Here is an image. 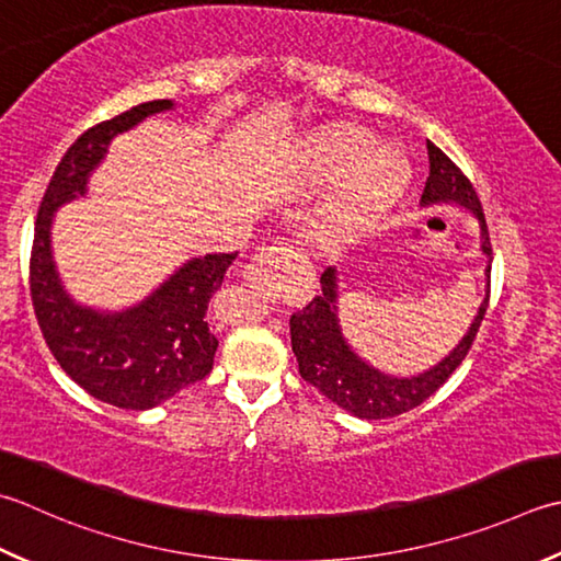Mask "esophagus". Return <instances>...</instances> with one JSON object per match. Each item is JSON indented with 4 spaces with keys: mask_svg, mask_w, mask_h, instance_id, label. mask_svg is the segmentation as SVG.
Here are the masks:
<instances>
[{
    "mask_svg": "<svg viewBox=\"0 0 561 561\" xmlns=\"http://www.w3.org/2000/svg\"><path fill=\"white\" fill-rule=\"evenodd\" d=\"M304 262V255H299L289 243H274L270 248H262L257 255L248 262L243 267V279L250 289L265 291L272 287V282L277 279L282 272L299 270Z\"/></svg>",
    "mask_w": 561,
    "mask_h": 561,
    "instance_id": "esophagus-1",
    "label": "esophagus"
}]
</instances>
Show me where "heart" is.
Segmentation results:
<instances>
[{
  "mask_svg": "<svg viewBox=\"0 0 561 561\" xmlns=\"http://www.w3.org/2000/svg\"><path fill=\"white\" fill-rule=\"evenodd\" d=\"M379 147L375 134L357 126H325L306 138L296 152V184L328 186L343 182L323 211V230L347 238L375 226L401 199L411 168L399 150Z\"/></svg>",
  "mask_w": 561,
  "mask_h": 561,
  "instance_id": "heart-1",
  "label": "heart"
}]
</instances>
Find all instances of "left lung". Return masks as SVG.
<instances>
[{
    "mask_svg": "<svg viewBox=\"0 0 561 561\" xmlns=\"http://www.w3.org/2000/svg\"><path fill=\"white\" fill-rule=\"evenodd\" d=\"M427 158H431V178L425 182L421 196V206L433 204H457L477 216L481 228V252L489 257L486 279L491 274V243L486 218L481 211V202L474 186L465 178L462 170L449 160L445 152L427 140ZM489 306L486 299L481 301L479 311L471 321L467 335L459 340V345L435 367L421 371L415 377H391L383 375L369 362L362 359L343 335V328L337 321V270L328 267L321 274V294L296 311L289 318L291 350L299 362V375L313 383L325 399L337 403L340 409L357 415L365 421L393 419L405 411L421 405L427 397L443 387L449 375L462 365L471 343L479 333V325L484 321Z\"/></svg>",
    "mask_w": 561,
    "mask_h": 561,
    "instance_id": "8db88e82",
    "label": "left lung"
}]
</instances>
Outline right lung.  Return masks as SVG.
Segmentation results:
<instances>
[{"mask_svg": "<svg viewBox=\"0 0 561 561\" xmlns=\"http://www.w3.org/2000/svg\"><path fill=\"white\" fill-rule=\"evenodd\" d=\"M172 108L170 99L138 104L77 138L53 172L38 208L31 248V301L53 357L94 399L126 411H148L204 379L218 347L206 311L238 252L192 257L126 311H96L62 289L50 228L62 204L87 194L108 142L142 118Z\"/></svg>", "mask_w": 561, "mask_h": 561, "instance_id": "add662e5", "label": "right lung"}]
</instances>
